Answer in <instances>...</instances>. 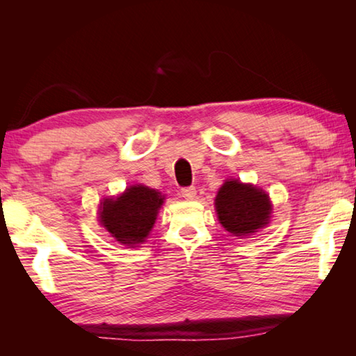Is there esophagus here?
I'll list each match as a JSON object with an SVG mask.
<instances>
[{"instance_id":"esophagus-1","label":"esophagus","mask_w":356,"mask_h":356,"mask_svg":"<svg viewBox=\"0 0 356 356\" xmlns=\"http://www.w3.org/2000/svg\"><path fill=\"white\" fill-rule=\"evenodd\" d=\"M180 195H182L185 200H193V197L196 196V188L195 186H185V188L180 190Z\"/></svg>"}]
</instances>
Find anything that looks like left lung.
I'll use <instances>...</instances> for the list:
<instances>
[{
	"label": "left lung",
	"instance_id": "1",
	"mask_svg": "<svg viewBox=\"0 0 356 356\" xmlns=\"http://www.w3.org/2000/svg\"><path fill=\"white\" fill-rule=\"evenodd\" d=\"M220 222L234 236L256 232L268 222L272 206L268 196L252 185L227 180L215 200Z\"/></svg>",
	"mask_w": 356,
	"mask_h": 356
}]
</instances>
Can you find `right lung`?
Here are the masks:
<instances>
[{
  "instance_id": "add662e5",
  "label": "right lung",
  "mask_w": 356,
  "mask_h": 356,
  "mask_svg": "<svg viewBox=\"0 0 356 356\" xmlns=\"http://www.w3.org/2000/svg\"><path fill=\"white\" fill-rule=\"evenodd\" d=\"M163 202L159 191L144 185L130 186L116 200L102 204L100 221L111 236L124 245L143 243L152 229L156 213Z\"/></svg>"
}]
</instances>
